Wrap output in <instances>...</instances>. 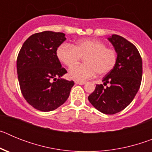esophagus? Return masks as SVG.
Returning <instances> with one entry per match:
<instances>
[{"mask_svg": "<svg viewBox=\"0 0 152 152\" xmlns=\"http://www.w3.org/2000/svg\"><path fill=\"white\" fill-rule=\"evenodd\" d=\"M75 84H80V85H83V84H86L85 81H79V80H75Z\"/></svg>", "mask_w": 152, "mask_h": 152, "instance_id": "obj_1", "label": "esophagus"}]
</instances>
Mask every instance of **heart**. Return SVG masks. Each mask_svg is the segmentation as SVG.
I'll list each match as a JSON object with an SVG mask.
<instances>
[{
    "mask_svg": "<svg viewBox=\"0 0 152 152\" xmlns=\"http://www.w3.org/2000/svg\"><path fill=\"white\" fill-rule=\"evenodd\" d=\"M56 56L68 67L84 58V65L73 66L68 71L69 77L79 81L91 78L96 73L101 76L110 73L118 61L116 51L107 48L104 42L96 39L80 40L73 45L64 42L57 48Z\"/></svg>",
    "mask_w": 152,
    "mask_h": 152,
    "instance_id": "b5f03b06",
    "label": "heart"
}]
</instances>
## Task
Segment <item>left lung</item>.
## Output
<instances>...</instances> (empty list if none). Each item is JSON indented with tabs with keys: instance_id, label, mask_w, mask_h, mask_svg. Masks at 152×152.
I'll return each instance as SVG.
<instances>
[{
	"instance_id": "obj_1",
	"label": "left lung",
	"mask_w": 152,
	"mask_h": 152,
	"mask_svg": "<svg viewBox=\"0 0 152 152\" xmlns=\"http://www.w3.org/2000/svg\"><path fill=\"white\" fill-rule=\"evenodd\" d=\"M118 54L115 68L103 77V85L96 84L88 100L96 110L105 114H116L130 104L140 88L142 60L136 47L118 35L108 39Z\"/></svg>"
}]
</instances>
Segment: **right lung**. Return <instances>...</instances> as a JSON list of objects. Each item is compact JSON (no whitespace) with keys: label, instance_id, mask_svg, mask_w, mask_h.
Returning <instances> with one entry per match:
<instances>
[{"label":"right lung","instance_id":"1","mask_svg":"<svg viewBox=\"0 0 152 152\" xmlns=\"http://www.w3.org/2000/svg\"><path fill=\"white\" fill-rule=\"evenodd\" d=\"M63 33L44 31L24 42L17 59L21 93L29 105L42 112L54 110L66 101L73 80L61 78L67 73L56 56L66 38Z\"/></svg>","mask_w":152,"mask_h":152}]
</instances>
